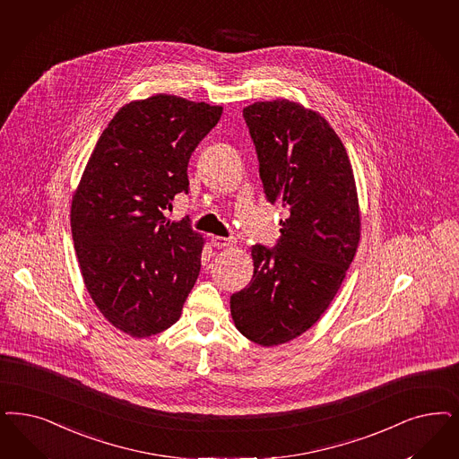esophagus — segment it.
Masks as SVG:
<instances>
[{
    "label": "esophagus",
    "mask_w": 459,
    "mask_h": 459,
    "mask_svg": "<svg viewBox=\"0 0 459 459\" xmlns=\"http://www.w3.org/2000/svg\"><path fill=\"white\" fill-rule=\"evenodd\" d=\"M212 244L215 246V247H229V246H234L236 244V240L230 238H221V236H213L212 238Z\"/></svg>",
    "instance_id": "esophagus-1"
}]
</instances>
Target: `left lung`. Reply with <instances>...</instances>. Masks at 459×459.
Wrapping results in <instances>:
<instances>
[{
  "label": "left lung",
  "mask_w": 459,
  "mask_h": 459,
  "mask_svg": "<svg viewBox=\"0 0 459 459\" xmlns=\"http://www.w3.org/2000/svg\"><path fill=\"white\" fill-rule=\"evenodd\" d=\"M242 115L266 198L286 219L276 247H251L253 280L230 297V314L238 333L269 348L329 308L359 246L361 213L346 147L318 111L278 98Z\"/></svg>",
  "instance_id": "1"
}]
</instances>
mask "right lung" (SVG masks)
<instances>
[{
  "label": "right lung",
  "instance_id": "right-lung-1",
  "mask_svg": "<svg viewBox=\"0 0 459 459\" xmlns=\"http://www.w3.org/2000/svg\"><path fill=\"white\" fill-rule=\"evenodd\" d=\"M223 108L179 96L126 103L100 135L71 204L82 281L118 331L143 339L171 327L200 273L205 240L171 221L188 193L191 152Z\"/></svg>",
  "mask_w": 459,
  "mask_h": 459
}]
</instances>
